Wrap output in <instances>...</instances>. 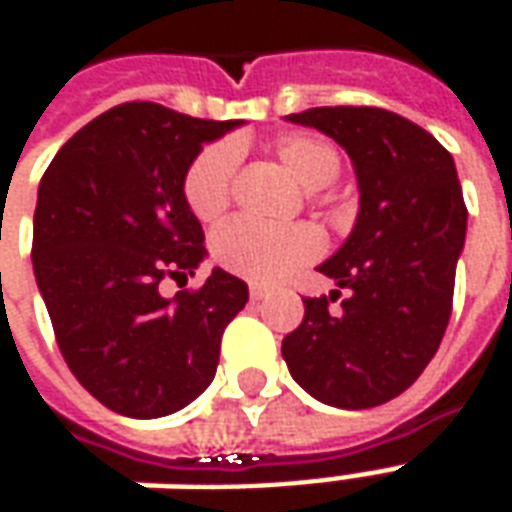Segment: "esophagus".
Here are the masks:
<instances>
[{"label": "esophagus", "instance_id": "34e87169", "mask_svg": "<svg viewBox=\"0 0 512 512\" xmlns=\"http://www.w3.org/2000/svg\"><path fill=\"white\" fill-rule=\"evenodd\" d=\"M268 296V288L263 285H249V299L252 301H263Z\"/></svg>", "mask_w": 512, "mask_h": 512}]
</instances>
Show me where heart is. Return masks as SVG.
Masks as SVG:
<instances>
[{"label":"heart","mask_w":512,"mask_h":512,"mask_svg":"<svg viewBox=\"0 0 512 512\" xmlns=\"http://www.w3.org/2000/svg\"><path fill=\"white\" fill-rule=\"evenodd\" d=\"M274 156L304 189H323L340 172V153L318 134L282 136L274 145ZM235 167V142H213L194 156L183 178V197L197 219L213 222L227 211ZM211 252L224 271L249 282L271 285L315 260L321 252V235L307 224L266 227L249 219H233L213 233Z\"/></svg>","instance_id":"heart-1"}]
</instances>
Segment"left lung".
I'll use <instances>...</instances> for the list:
<instances>
[{"instance_id": "1", "label": "left lung", "mask_w": 512, "mask_h": 512, "mask_svg": "<svg viewBox=\"0 0 512 512\" xmlns=\"http://www.w3.org/2000/svg\"><path fill=\"white\" fill-rule=\"evenodd\" d=\"M290 123L318 128L351 156L359 213L348 241L318 266L345 290L340 310L304 299L282 340L290 376L315 400L373 408L406 392L450 323L466 205L455 161L425 128L376 106H315Z\"/></svg>"}]
</instances>
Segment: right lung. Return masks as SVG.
<instances>
[{"mask_svg": "<svg viewBox=\"0 0 512 512\" xmlns=\"http://www.w3.org/2000/svg\"><path fill=\"white\" fill-rule=\"evenodd\" d=\"M241 126L134 101L90 120L43 172L32 268L54 337L79 384L123 417L189 406L216 376L224 326L244 310V279L194 277L205 233L183 197L205 142Z\"/></svg>", "mask_w": 512, "mask_h": 512, "instance_id": "obj_1", "label": "right lung"}]
</instances>
